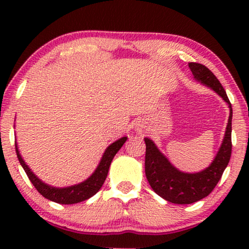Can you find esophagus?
Segmentation results:
<instances>
[{"mask_svg":"<svg viewBox=\"0 0 249 249\" xmlns=\"http://www.w3.org/2000/svg\"><path fill=\"white\" fill-rule=\"evenodd\" d=\"M136 130H137L138 132H142V131H144V130H145V125H144V124L139 121L138 124H137V125H136Z\"/></svg>","mask_w":249,"mask_h":249,"instance_id":"esophagus-1","label":"esophagus"}]
</instances>
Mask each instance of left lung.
Returning a JSON list of instances; mask_svg holds the SVG:
<instances>
[{"instance_id": "obj_1", "label": "left lung", "mask_w": 249, "mask_h": 249, "mask_svg": "<svg viewBox=\"0 0 249 249\" xmlns=\"http://www.w3.org/2000/svg\"><path fill=\"white\" fill-rule=\"evenodd\" d=\"M195 80L213 89L223 98L230 108L226 134L215 158L206 169L199 172H182L175 168L166 156L162 154L149 138H144L146 144L145 173L152 189L162 198L173 204H192L209 196L222 177L231 156V121L232 107L226 90L212 71L200 63H188Z\"/></svg>"}]
</instances>
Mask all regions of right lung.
I'll use <instances>...</instances> for the list:
<instances>
[{
  "label": "right lung",
  "instance_id": "add662e5",
  "mask_svg": "<svg viewBox=\"0 0 249 249\" xmlns=\"http://www.w3.org/2000/svg\"><path fill=\"white\" fill-rule=\"evenodd\" d=\"M127 141V137H121L118 141L107 147L105 152L103 153L100 163H98L97 168L95 169V171L91 173L89 178L84 180L83 182L77 183V185H72L69 187H63V188H59V187H53L47 183L43 182L35 173L32 171V169L26 164V162L23 161L21 154H20L18 145L16 142V152L17 156L20 164L25 170V172L28 176V178L35 188L37 189L40 195L45 197V198L52 200V202L59 203V204H76L80 203L83 200H86L90 198L91 196H94L98 190L101 189V187L103 186V183L107 179L108 169H110L111 162L113 160L114 155L119 152V149L122 147V145L124 144Z\"/></svg>",
  "mask_w": 249,
  "mask_h": 249
}]
</instances>
